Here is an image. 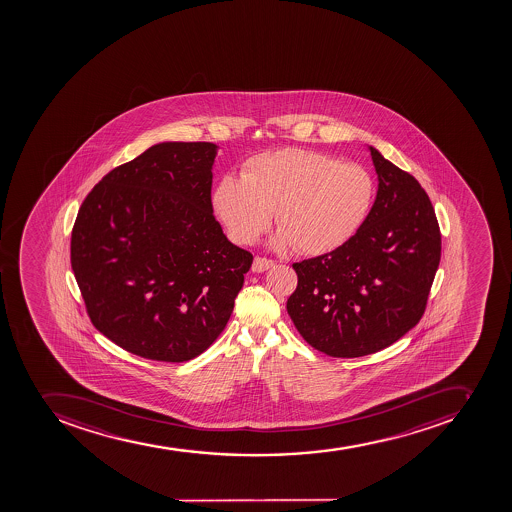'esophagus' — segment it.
<instances>
[{
  "label": "esophagus",
  "instance_id": "1",
  "mask_svg": "<svg viewBox=\"0 0 512 512\" xmlns=\"http://www.w3.org/2000/svg\"><path fill=\"white\" fill-rule=\"evenodd\" d=\"M273 267L272 260H268V258L263 257H255L254 263H252V272L254 273H262L265 272V270H268V268Z\"/></svg>",
  "mask_w": 512,
  "mask_h": 512
}]
</instances>
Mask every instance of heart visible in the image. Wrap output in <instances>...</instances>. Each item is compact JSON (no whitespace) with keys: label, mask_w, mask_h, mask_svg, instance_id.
<instances>
[{"label":"heart","mask_w":512,"mask_h":512,"mask_svg":"<svg viewBox=\"0 0 512 512\" xmlns=\"http://www.w3.org/2000/svg\"><path fill=\"white\" fill-rule=\"evenodd\" d=\"M373 199L375 180L367 168L303 149L255 155L242 177L224 175L211 195L214 211L239 244L257 242L276 213V247L313 257L350 242Z\"/></svg>","instance_id":"b5f03b06"}]
</instances>
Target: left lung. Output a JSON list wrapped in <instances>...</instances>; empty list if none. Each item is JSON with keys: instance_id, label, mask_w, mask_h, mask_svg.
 <instances>
[{"instance_id": "8db88e82", "label": "left lung", "mask_w": 512, "mask_h": 512, "mask_svg": "<svg viewBox=\"0 0 512 512\" xmlns=\"http://www.w3.org/2000/svg\"><path fill=\"white\" fill-rule=\"evenodd\" d=\"M378 191L367 221L331 254L294 263L286 309L311 347L331 357L380 352L416 326L440 262L434 208L416 178L368 145Z\"/></svg>"}]
</instances>
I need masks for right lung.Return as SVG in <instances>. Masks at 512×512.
Wrapping results in <instances>:
<instances>
[{"label":"right lung","instance_id":"add662e5","mask_svg":"<svg viewBox=\"0 0 512 512\" xmlns=\"http://www.w3.org/2000/svg\"><path fill=\"white\" fill-rule=\"evenodd\" d=\"M211 142H160L90 191L72 270L93 326L159 362L198 357L226 327L252 254L227 240L211 203Z\"/></svg>","mask_w":512,"mask_h":512}]
</instances>
